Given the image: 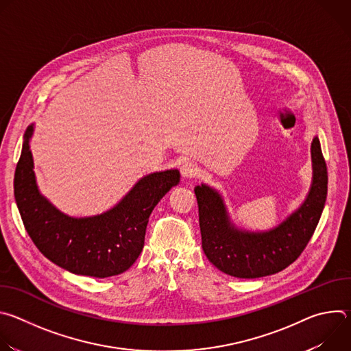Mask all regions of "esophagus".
<instances>
[{"label":"esophagus","instance_id":"esophagus-1","mask_svg":"<svg viewBox=\"0 0 351 351\" xmlns=\"http://www.w3.org/2000/svg\"><path fill=\"white\" fill-rule=\"evenodd\" d=\"M180 172H182V176L183 178H194L198 175V168L197 165L191 164V162H184L182 167H180Z\"/></svg>","mask_w":351,"mask_h":351}]
</instances>
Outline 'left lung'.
Here are the masks:
<instances>
[{
    "label": "left lung",
    "mask_w": 351,
    "mask_h": 351,
    "mask_svg": "<svg viewBox=\"0 0 351 351\" xmlns=\"http://www.w3.org/2000/svg\"><path fill=\"white\" fill-rule=\"evenodd\" d=\"M313 183L306 202L280 225L267 232L236 229L221 194L207 184L195 186L203 250L219 271L241 279H254L283 271L308 244L319 222L328 194V171L321 144H311Z\"/></svg>",
    "instance_id": "8db88e82"
}]
</instances>
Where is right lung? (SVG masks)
I'll list each match as a JSON object with an SVG mask.
<instances>
[{
    "label": "right lung",
    "instance_id": "add662e5",
    "mask_svg": "<svg viewBox=\"0 0 351 351\" xmlns=\"http://www.w3.org/2000/svg\"><path fill=\"white\" fill-rule=\"evenodd\" d=\"M32 134L33 125L25 133L14 193L25 229L36 247L49 261L76 275L108 278L129 269L143 250L149 215L171 187L179 183V171L149 173L110 211L73 218L40 194L29 145Z\"/></svg>",
    "mask_w": 351,
    "mask_h": 351
}]
</instances>
